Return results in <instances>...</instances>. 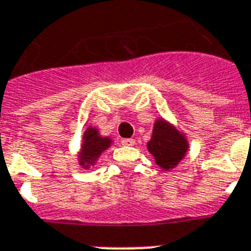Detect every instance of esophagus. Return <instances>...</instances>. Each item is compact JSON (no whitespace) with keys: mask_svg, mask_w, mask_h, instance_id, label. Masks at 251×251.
I'll list each match as a JSON object with an SVG mask.
<instances>
[{"mask_svg":"<svg viewBox=\"0 0 251 251\" xmlns=\"http://www.w3.org/2000/svg\"><path fill=\"white\" fill-rule=\"evenodd\" d=\"M122 145L133 146L135 145V140H133V138H123V140H122Z\"/></svg>","mask_w":251,"mask_h":251,"instance_id":"esophagus-1","label":"esophagus"}]
</instances>
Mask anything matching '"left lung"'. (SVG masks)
Listing matches in <instances>:
<instances>
[{"mask_svg":"<svg viewBox=\"0 0 251 251\" xmlns=\"http://www.w3.org/2000/svg\"><path fill=\"white\" fill-rule=\"evenodd\" d=\"M150 154L158 166L164 170L175 167L184 158L188 149L185 137L164 120H158L153 129L151 140L148 142Z\"/></svg>","mask_w":251,"mask_h":251,"instance_id":"8db88e82","label":"left lung"}]
</instances>
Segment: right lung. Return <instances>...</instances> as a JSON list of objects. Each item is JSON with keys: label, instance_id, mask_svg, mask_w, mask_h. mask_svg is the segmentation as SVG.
<instances>
[{"label": "right lung", "instance_id": "add662e5", "mask_svg": "<svg viewBox=\"0 0 251 251\" xmlns=\"http://www.w3.org/2000/svg\"><path fill=\"white\" fill-rule=\"evenodd\" d=\"M110 146V138L98 136L97 131L93 128H89L84 135V145L81 148L80 163L88 167L94 163V160L100 157V154Z\"/></svg>", "mask_w": 251, "mask_h": 251}]
</instances>
